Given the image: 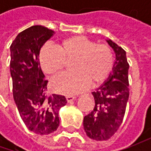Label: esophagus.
I'll return each mask as SVG.
<instances>
[{"instance_id":"obj_1","label":"esophagus","mask_w":151,"mask_h":151,"mask_svg":"<svg viewBox=\"0 0 151 151\" xmlns=\"http://www.w3.org/2000/svg\"><path fill=\"white\" fill-rule=\"evenodd\" d=\"M75 98H76V96H66V100L68 102H71L73 100H75Z\"/></svg>"}]
</instances>
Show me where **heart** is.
Segmentation results:
<instances>
[{
	"label": "heart",
	"instance_id": "1",
	"mask_svg": "<svg viewBox=\"0 0 151 151\" xmlns=\"http://www.w3.org/2000/svg\"><path fill=\"white\" fill-rule=\"evenodd\" d=\"M58 52L44 48L39 61L46 75L55 77L64 72L67 64L72 62L71 75L64 76L52 82L55 92L72 95L88 86H96L105 81L113 70L114 55L107 44H96L82 36L66 38L57 45Z\"/></svg>",
	"mask_w": 151,
	"mask_h": 151
}]
</instances>
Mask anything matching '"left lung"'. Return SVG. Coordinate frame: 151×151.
Listing matches in <instances>:
<instances>
[{
  "mask_svg": "<svg viewBox=\"0 0 151 151\" xmlns=\"http://www.w3.org/2000/svg\"><path fill=\"white\" fill-rule=\"evenodd\" d=\"M116 55L112 72L92 95L94 108L84 117L86 135L95 140H107L119 129L129 96V68L126 52L112 40H107Z\"/></svg>",
  "mask_w": 151,
  "mask_h": 151,
  "instance_id": "8db88e82",
  "label": "left lung"
}]
</instances>
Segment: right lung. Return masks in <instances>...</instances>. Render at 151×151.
<instances>
[{"label":"right lung","instance_id":"obj_1","mask_svg":"<svg viewBox=\"0 0 151 151\" xmlns=\"http://www.w3.org/2000/svg\"><path fill=\"white\" fill-rule=\"evenodd\" d=\"M54 33L44 26H32L21 32L10 47L14 101L27 128L41 135L58 129L59 111L67 103L64 96L47 95L48 81L38 59L41 48Z\"/></svg>","mask_w":151,"mask_h":151}]
</instances>
